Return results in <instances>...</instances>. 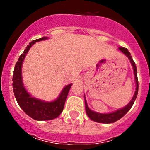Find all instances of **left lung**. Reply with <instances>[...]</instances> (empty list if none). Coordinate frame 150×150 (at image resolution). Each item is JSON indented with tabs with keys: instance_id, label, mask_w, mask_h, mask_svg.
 I'll use <instances>...</instances> for the list:
<instances>
[{
	"instance_id": "left-lung-1",
	"label": "left lung",
	"mask_w": 150,
	"mask_h": 150,
	"mask_svg": "<svg viewBox=\"0 0 150 150\" xmlns=\"http://www.w3.org/2000/svg\"><path fill=\"white\" fill-rule=\"evenodd\" d=\"M119 50L120 51H122L124 54L127 56L128 57V59L131 61V64H132L133 68H134V75H135V80H136V83H137V88H136V91L134 93V96H133L132 99L130 102V103L126 106V107H123L122 109L117 110L116 112L112 113H108V114H101V113H97L95 112L92 111L89 109L88 106L87 104V102H86V99L85 98V104H86V112L87 115L88 116L89 118L91 119L92 120L97 122H101V123H112V122H115L117 120H118L119 119H120L121 117H123L128 111H129L130 109L131 108V107L134 104V102H135L136 99L137 97V94H138V89H139V81H138V78H137V66H136L135 62L133 60L132 57L131 56L129 51H128V49L124 47H120Z\"/></svg>"
}]
</instances>
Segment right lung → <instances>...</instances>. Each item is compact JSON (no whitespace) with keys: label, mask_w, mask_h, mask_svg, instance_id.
<instances>
[{"label":"right lung","mask_w":150,"mask_h":150,"mask_svg":"<svg viewBox=\"0 0 150 150\" xmlns=\"http://www.w3.org/2000/svg\"><path fill=\"white\" fill-rule=\"evenodd\" d=\"M47 39L46 37L33 40L25 48L15 64L13 74V91L17 103L19 107L28 115L36 120H49L57 118L62 112L64 103L72 84L67 86L63 88L57 100L51 102H44L35 99L30 96L25 89L22 79V64L27 53L35 42Z\"/></svg>","instance_id":"add662e5"}]
</instances>
